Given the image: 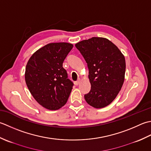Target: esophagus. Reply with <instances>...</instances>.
<instances>
[{"label":"esophagus","mask_w":151,"mask_h":151,"mask_svg":"<svg viewBox=\"0 0 151 151\" xmlns=\"http://www.w3.org/2000/svg\"><path fill=\"white\" fill-rule=\"evenodd\" d=\"M80 82H81V79H79L78 80V81L75 82V85H78L80 83Z\"/></svg>","instance_id":"esophagus-1"}]
</instances>
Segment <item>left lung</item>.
I'll use <instances>...</instances> for the list:
<instances>
[{
    "instance_id": "left-lung-1",
    "label": "left lung",
    "mask_w": 151,
    "mask_h": 151,
    "mask_svg": "<svg viewBox=\"0 0 151 151\" xmlns=\"http://www.w3.org/2000/svg\"><path fill=\"white\" fill-rule=\"evenodd\" d=\"M88 68L91 91L85 99L96 109L105 107L117 96L124 81L125 58L119 49L101 37H93L76 44Z\"/></svg>"
}]
</instances>
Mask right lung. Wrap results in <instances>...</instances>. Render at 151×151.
Masks as SVG:
<instances>
[{
	"label": "right lung",
	"instance_id": "1",
	"mask_svg": "<svg viewBox=\"0 0 151 151\" xmlns=\"http://www.w3.org/2000/svg\"><path fill=\"white\" fill-rule=\"evenodd\" d=\"M73 46L66 42L50 43L35 52L27 62V86L37 102L45 109L61 108L71 93L73 83L67 78L63 63Z\"/></svg>",
	"mask_w": 151,
	"mask_h": 151
}]
</instances>
